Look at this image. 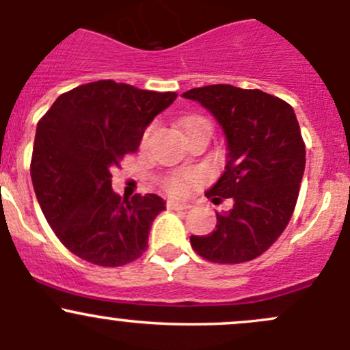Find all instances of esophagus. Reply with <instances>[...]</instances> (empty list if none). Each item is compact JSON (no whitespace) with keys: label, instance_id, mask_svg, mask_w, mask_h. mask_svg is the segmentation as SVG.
Listing matches in <instances>:
<instances>
[{"label":"esophagus","instance_id":"1","mask_svg":"<svg viewBox=\"0 0 350 350\" xmlns=\"http://www.w3.org/2000/svg\"><path fill=\"white\" fill-rule=\"evenodd\" d=\"M165 206H167V210H189V208H191V204L178 203V201L169 200L167 203H165Z\"/></svg>","mask_w":350,"mask_h":350}]
</instances>
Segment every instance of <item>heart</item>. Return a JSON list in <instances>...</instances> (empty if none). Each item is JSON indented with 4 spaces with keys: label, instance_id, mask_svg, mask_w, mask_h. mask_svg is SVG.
<instances>
[{
    "label": "heart",
    "instance_id": "obj_1",
    "mask_svg": "<svg viewBox=\"0 0 350 350\" xmlns=\"http://www.w3.org/2000/svg\"><path fill=\"white\" fill-rule=\"evenodd\" d=\"M200 122H206L201 116H188V118L183 122V126H189L193 123H200ZM149 132L146 133L144 140L147 139ZM201 183V174L196 171H186V172H176V174H169L165 176L164 181H162V188L165 189V193H169L171 196L174 198H186L191 193L193 188H196L198 185Z\"/></svg>",
    "mask_w": 350,
    "mask_h": 350
}]
</instances>
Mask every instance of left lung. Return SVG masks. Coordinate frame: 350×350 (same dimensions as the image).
Instances as JSON below:
<instances>
[{"instance_id":"1","label":"left lung","mask_w":350,"mask_h":350,"mask_svg":"<svg viewBox=\"0 0 350 350\" xmlns=\"http://www.w3.org/2000/svg\"><path fill=\"white\" fill-rule=\"evenodd\" d=\"M183 98L203 105L227 137L225 171L204 196L234 200L211 234L191 235V247L210 262L256 259L283 234L298 200L306 152L295 111L281 98L230 84L193 88Z\"/></svg>"}]
</instances>
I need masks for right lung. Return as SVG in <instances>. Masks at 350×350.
Wrapping results in <instances>:
<instances>
[{
  "instance_id": "add662e5",
  "label": "right lung",
  "mask_w": 350,
  "mask_h": 350,
  "mask_svg": "<svg viewBox=\"0 0 350 350\" xmlns=\"http://www.w3.org/2000/svg\"><path fill=\"white\" fill-rule=\"evenodd\" d=\"M176 98L94 81L61 94L38 120L30 164L35 195L54 234L77 257L118 267L147 250L165 201L122 200L111 189V169L137 152L147 125Z\"/></svg>"
}]
</instances>
